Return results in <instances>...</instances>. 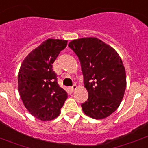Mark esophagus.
Listing matches in <instances>:
<instances>
[{
  "label": "esophagus",
  "instance_id": "1",
  "mask_svg": "<svg viewBox=\"0 0 148 148\" xmlns=\"http://www.w3.org/2000/svg\"><path fill=\"white\" fill-rule=\"evenodd\" d=\"M77 88V87L76 84H74L73 86L71 87V92H74V91H75V90H76Z\"/></svg>",
  "mask_w": 148,
  "mask_h": 148
}]
</instances>
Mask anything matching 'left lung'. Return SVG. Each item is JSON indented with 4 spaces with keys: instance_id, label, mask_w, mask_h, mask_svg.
Segmentation results:
<instances>
[{
    "instance_id": "1",
    "label": "left lung",
    "mask_w": 148,
    "mask_h": 148,
    "mask_svg": "<svg viewBox=\"0 0 148 148\" xmlns=\"http://www.w3.org/2000/svg\"><path fill=\"white\" fill-rule=\"evenodd\" d=\"M68 47L78 56L88 93L82 110L93 119L106 118L118 109L127 87L120 56L112 47L95 37L74 39Z\"/></svg>"
}]
</instances>
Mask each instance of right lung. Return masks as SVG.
I'll list each match as a JSON object with an SVG mask.
<instances>
[{
  "mask_svg": "<svg viewBox=\"0 0 148 148\" xmlns=\"http://www.w3.org/2000/svg\"><path fill=\"white\" fill-rule=\"evenodd\" d=\"M67 41L48 39L25 58L18 72V92L25 107L42 121L60 115L67 93L57 83L53 64Z\"/></svg>",
  "mask_w": 148,
  "mask_h": 148,
  "instance_id": "obj_1",
  "label": "right lung"
}]
</instances>
